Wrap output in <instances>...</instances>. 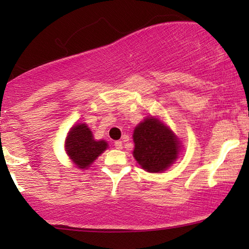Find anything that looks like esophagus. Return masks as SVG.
Wrapping results in <instances>:
<instances>
[{
    "label": "esophagus",
    "instance_id": "obj_1",
    "mask_svg": "<svg viewBox=\"0 0 249 249\" xmlns=\"http://www.w3.org/2000/svg\"><path fill=\"white\" fill-rule=\"evenodd\" d=\"M114 147L117 149H121L122 148V142H120V141L114 142Z\"/></svg>",
    "mask_w": 249,
    "mask_h": 249
}]
</instances>
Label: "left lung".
I'll list each match as a JSON object with an SVG mask.
<instances>
[{
	"label": "left lung",
	"mask_w": 249,
	"mask_h": 249,
	"mask_svg": "<svg viewBox=\"0 0 249 249\" xmlns=\"http://www.w3.org/2000/svg\"><path fill=\"white\" fill-rule=\"evenodd\" d=\"M134 156L148 172H162L178 158L175 134L155 118H146L134 131Z\"/></svg>",
	"instance_id": "obj_1"
}]
</instances>
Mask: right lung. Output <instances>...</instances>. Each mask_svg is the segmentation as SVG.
Returning <instances> with one entry per match:
<instances>
[{
    "label": "right lung",
    "mask_w": 249,
    "mask_h": 249,
    "mask_svg": "<svg viewBox=\"0 0 249 249\" xmlns=\"http://www.w3.org/2000/svg\"><path fill=\"white\" fill-rule=\"evenodd\" d=\"M107 147L104 141L96 142L85 124L73 125L66 139V151L80 169H87Z\"/></svg>",
    "instance_id": "add662e5"
}]
</instances>
